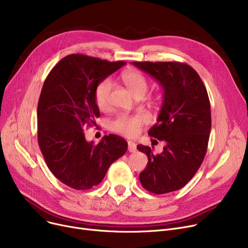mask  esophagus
<instances>
[{
	"label": "esophagus",
	"mask_w": 248,
	"mask_h": 248,
	"mask_svg": "<svg viewBox=\"0 0 248 248\" xmlns=\"http://www.w3.org/2000/svg\"><path fill=\"white\" fill-rule=\"evenodd\" d=\"M127 145H128V151L131 152V153H135V152L137 151V145L135 144L134 141L129 140V141L127 142Z\"/></svg>",
	"instance_id": "34e87169"
}]
</instances>
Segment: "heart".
Instances as JSON below:
<instances>
[{
    "label": "heart",
    "mask_w": 248,
    "mask_h": 248,
    "mask_svg": "<svg viewBox=\"0 0 248 248\" xmlns=\"http://www.w3.org/2000/svg\"><path fill=\"white\" fill-rule=\"evenodd\" d=\"M122 79L135 97H144L147 93L149 83L146 77L140 72L137 70L124 71L122 74ZM112 85V81L109 78H104V79L97 83L94 90V98L98 108H104L108 107ZM147 122L148 116L145 113H121L109 122V127L113 132L122 134L124 136L135 137L139 134L141 125L145 124Z\"/></svg>",
    "instance_id": "heart-1"
}]
</instances>
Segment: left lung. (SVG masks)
<instances>
[{
    "label": "left lung",
    "mask_w": 248,
    "mask_h": 248,
    "mask_svg": "<svg viewBox=\"0 0 248 248\" xmlns=\"http://www.w3.org/2000/svg\"><path fill=\"white\" fill-rule=\"evenodd\" d=\"M157 80L164 90V100L157 124L149 136L164 140L159 155L150 147L139 145L148 164L140 173L146 190L165 194L183 188L200 168L211 131V108L206 87L190 65L181 62H132Z\"/></svg>",
    "instance_id": "8db88e82"
}]
</instances>
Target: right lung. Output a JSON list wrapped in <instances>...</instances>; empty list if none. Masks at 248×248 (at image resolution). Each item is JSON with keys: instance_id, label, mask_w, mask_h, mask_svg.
I'll return each mask as SVG.
<instances>
[{"instance_id": "add662e5", "label": "right lung", "mask_w": 248, "mask_h": 248, "mask_svg": "<svg viewBox=\"0 0 248 248\" xmlns=\"http://www.w3.org/2000/svg\"><path fill=\"white\" fill-rule=\"evenodd\" d=\"M124 64L71 54L55 65L43 84L37 109L39 147L52 174L70 188L98 185L127 150L122 137L104 136L94 145L83 132L100 114L94 98L97 83Z\"/></svg>"}]
</instances>
